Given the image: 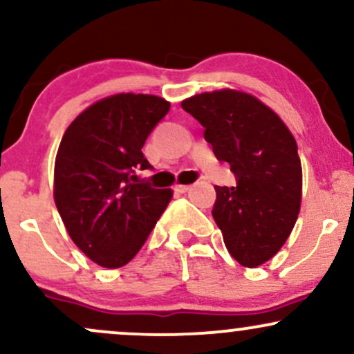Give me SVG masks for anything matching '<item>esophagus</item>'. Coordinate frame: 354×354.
Masks as SVG:
<instances>
[{"mask_svg":"<svg viewBox=\"0 0 354 354\" xmlns=\"http://www.w3.org/2000/svg\"><path fill=\"white\" fill-rule=\"evenodd\" d=\"M189 188H191L189 185H174V191H176V193H180V194L186 193V191H189Z\"/></svg>","mask_w":354,"mask_h":354,"instance_id":"34e87169","label":"esophagus"}]
</instances>
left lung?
Listing matches in <instances>:
<instances>
[{
	"mask_svg": "<svg viewBox=\"0 0 354 354\" xmlns=\"http://www.w3.org/2000/svg\"><path fill=\"white\" fill-rule=\"evenodd\" d=\"M205 128V140L226 161L236 186H214L213 218L230 254L256 268L281 250L301 208L298 145L270 106L238 89H216L181 101Z\"/></svg>",
	"mask_w": 354,
	"mask_h": 354,
	"instance_id": "obj_1",
	"label": "left lung"
}]
</instances>
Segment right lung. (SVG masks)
<instances>
[{
	"label": "right lung",
	"mask_w": 354,
	"mask_h": 354,
	"mask_svg": "<svg viewBox=\"0 0 354 354\" xmlns=\"http://www.w3.org/2000/svg\"><path fill=\"white\" fill-rule=\"evenodd\" d=\"M169 101L154 95L108 96L73 120L55 161L56 208L91 261L120 268L135 258L173 198V189L135 183L151 165L141 148Z\"/></svg>",
	"instance_id": "obj_1"
}]
</instances>
